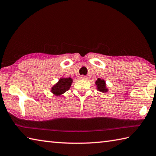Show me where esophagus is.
I'll return each mask as SVG.
<instances>
[{
    "label": "esophagus",
    "mask_w": 156,
    "mask_h": 156,
    "mask_svg": "<svg viewBox=\"0 0 156 156\" xmlns=\"http://www.w3.org/2000/svg\"><path fill=\"white\" fill-rule=\"evenodd\" d=\"M80 78L81 79H83V80H86V79H87V77H86V76H85V75H81Z\"/></svg>",
    "instance_id": "obj_1"
}]
</instances>
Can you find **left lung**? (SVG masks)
Masks as SVG:
<instances>
[{
	"mask_svg": "<svg viewBox=\"0 0 156 156\" xmlns=\"http://www.w3.org/2000/svg\"><path fill=\"white\" fill-rule=\"evenodd\" d=\"M95 83L97 86V90L100 91V92H102L103 93L108 92V89L107 88V86H106V83L104 79L98 78L96 81Z\"/></svg>",
	"mask_w": 156,
	"mask_h": 156,
	"instance_id": "1",
	"label": "left lung"
}]
</instances>
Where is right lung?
Returning a JSON list of instances; mask_svg holds the SVG:
<instances>
[{"mask_svg": "<svg viewBox=\"0 0 156 156\" xmlns=\"http://www.w3.org/2000/svg\"><path fill=\"white\" fill-rule=\"evenodd\" d=\"M73 83V79L70 77L63 78L59 79L54 86L51 87V92L55 96H60L66 91H68Z\"/></svg>", "mask_w": 156, "mask_h": 156, "instance_id": "right-lung-1", "label": "right lung"}]
</instances>
